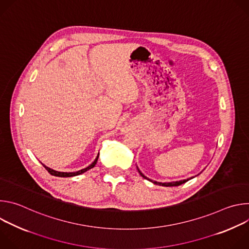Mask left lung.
I'll list each match as a JSON object with an SVG mask.
<instances>
[{"label":"left lung","instance_id":"obj_1","mask_svg":"<svg viewBox=\"0 0 249 249\" xmlns=\"http://www.w3.org/2000/svg\"><path fill=\"white\" fill-rule=\"evenodd\" d=\"M138 171H139V173L141 174V176H143L145 179H148V180L152 181L154 184H157V185H161V186H166V187H168V186H178V185H181V184L185 183V182H186V181H188L189 179L193 178V177H191V178H188V179H184V180H180V181H173V182H164V183H162V182H158V181H154V180H151V179H149L147 176H145L143 173H142V172L140 171V169H139V168H138Z\"/></svg>","mask_w":249,"mask_h":249}]
</instances>
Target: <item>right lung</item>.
<instances>
[{
    "mask_svg": "<svg viewBox=\"0 0 249 249\" xmlns=\"http://www.w3.org/2000/svg\"><path fill=\"white\" fill-rule=\"evenodd\" d=\"M98 156H99V154L97 155V157L95 158V160H93V162H92L90 165H89L88 167L83 168V169H81V170H79V171H76V172H62V171H57V170H54V169H52V168H50V167L46 166V165H45V164H43V163H42V164H43V166L46 168V170H47L50 174H52V175H54V176H59V177H71V176H76V175L82 174V173H84V172L88 171L89 169H90V168L94 167V165H95V164H96V162H97Z\"/></svg>",
    "mask_w": 249,
    "mask_h": 249,
    "instance_id": "obj_1",
    "label": "right lung"
}]
</instances>
